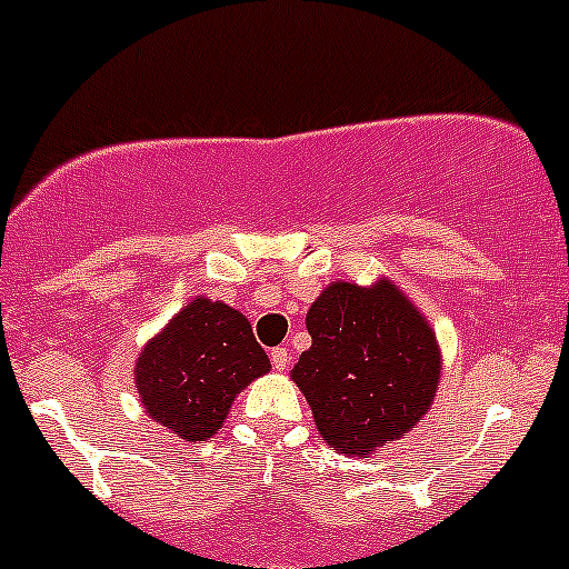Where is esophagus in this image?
Instances as JSON below:
<instances>
[{
  "label": "esophagus",
  "mask_w": 569,
  "mask_h": 569,
  "mask_svg": "<svg viewBox=\"0 0 569 569\" xmlns=\"http://www.w3.org/2000/svg\"><path fill=\"white\" fill-rule=\"evenodd\" d=\"M269 358H272V367L278 369V372H283L286 367H289V350H286V347H274L272 352H269Z\"/></svg>",
  "instance_id": "1"
}]
</instances>
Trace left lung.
<instances>
[{
  "label": "left lung",
  "instance_id": "8db88e82",
  "mask_svg": "<svg viewBox=\"0 0 569 569\" xmlns=\"http://www.w3.org/2000/svg\"><path fill=\"white\" fill-rule=\"evenodd\" d=\"M311 350L297 361L319 433L347 456L406 437L439 383L437 336L391 283H333L306 317Z\"/></svg>",
  "mask_w": 569,
  "mask_h": 569
}]
</instances>
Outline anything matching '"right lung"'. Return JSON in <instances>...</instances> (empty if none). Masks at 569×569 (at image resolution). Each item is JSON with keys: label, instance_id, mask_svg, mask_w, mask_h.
Segmentation results:
<instances>
[{"label": "right lung", "instance_id": "1", "mask_svg": "<svg viewBox=\"0 0 569 569\" xmlns=\"http://www.w3.org/2000/svg\"><path fill=\"white\" fill-rule=\"evenodd\" d=\"M269 372L252 325L224 302H189L138 356L136 386L147 413L186 442L222 428L233 397Z\"/></svg>", "mask_w": 569, "mask_h": 569}]
</instances>
